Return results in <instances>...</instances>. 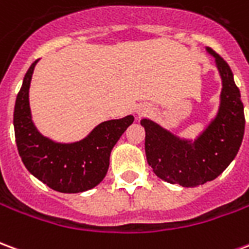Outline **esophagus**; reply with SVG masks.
<instances>
[{
  "instance_id": "obj_1",
  "label": "esophagus",
  "mask_w": 249,
  "mask_h": 249,
  "mask_svg": "<svg viewBox=\"0 0 249 249\" xmlns=\"http://www.w3.org/2000/svg\"><path fill=\"white\" fill-rule=\"evenodd\" d=\"M149 110H151V108L148 105H145V104H141L139 107H136V113H137V116H142V114L148 113Z\"/></svg>"
}]
</instances>
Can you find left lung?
<instances>
[{
    "label": "left lung",
    "mask_w": 249,
    "mask_h": 249,
    "mask_svg": "<svg viewBox=\"0 0 249 249\" xmlns=\"http://www.w3.org/2000/svg\"><path fill=\"white\" fill-rule=\"evenodd\" d=\"M221 77L217 113L195 139L178 137L149 119L141 120L145 129L146 161L157 178L181 187H198L224 172L235 159L244 136V107L230 65L213 52Z\"/></svg>",
    "instance_id": "8db88e82"
}]
</instances>
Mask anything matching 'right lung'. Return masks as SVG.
<instances>
[{
  "mask_svg": "<svg viewBox=\"0 0 249 249\" xmlns=\"http://www.w3.org/2000/svg\"><path fill=\"white\" fill-rule=\"evenodd\" d=\"M37 62L26 71L14 105V135L19 157L35 178L57 192L92 189L105 178L110 152L135 117L129 114L104 121L74 142H57L41 135L32 120L29 105L30 81Z\"/></svg>",
  "mask_w": 249,
  "mask_h": 249,
  "instance_id": "obj_1",
  "label": "right lung"
}]
</instances>
